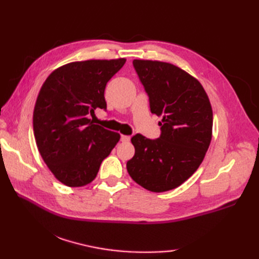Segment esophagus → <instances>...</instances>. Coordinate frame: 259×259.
<instances>
[{"label": "esophagus", "instance_id": "esophagus-1", "mask_svg": "<svg viewBox=\"0 0 259 259\" xmlns=\"http://www.w3.org/2000/svg\"><path fill=\"white\" fill-rule=\"evenodd\" d=\"M129 140H130L129 136H124V135L121 136V141H122V142H128Z\"/></svg>", "mask_w": 259, "mask_h": 259}]
</instances>
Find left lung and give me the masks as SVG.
<instances>
[{
  "instance_id": "obj_1",
  "label": "left lung",
  "mask_w": 259,
  "mask_h": 259,
  "mask_svg": "<svg viewBox=\"0 0 259 259\" xmlns=\"http://www.w3.org/2000/svg\"><path fill=\"white\" fill-rule=\"evenodd\" d=\"M134 67L149 97L150 111L161 118V135L151 140L131 138L135 156L126 170L147 190L177 188L200 166L210 145L212 110L200 82L171 63L134 60Z\"/></svg>"
}]
</instances>
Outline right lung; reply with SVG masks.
<instances>
[{
	"mask_svg": "<svg viewBox=\"0 0 259 259\" xmlns=\"http://www.w3.org/2000/svg\"><path fill=\"white\" fill-rule=\"evenodd\" d=\"M125 59L87 60L54 70L43 83L33 111L37 149L48 168L68 187L97 177L120 135L95 124V110H106L104 89Z\"/></svg>",
	"mask_w": 259,
	"mask_h": 259,
	"instance_id": "add662e5",
	"label": "right lung"
}]
</instances>
